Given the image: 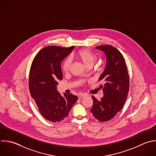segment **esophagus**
<instances>
[{"mask_svg": "<svg viewBox=\"0 0 156 156\" xmlns=\"http://www.w3.org/2000/svg\"><path fill=\"white\" fill-rule=\"evenodd\" d=\"M84 96H85V94H82V93H79L78 94V98H82Z\"/></svg>", "mask_w": 156, "mask_h": 156, "instance_id": "esophagus-1", "label": "esophagus"}]
</instances>
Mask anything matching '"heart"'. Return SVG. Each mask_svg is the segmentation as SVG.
Instances as JSON below:
<instances>
[{
    "instance_id": "b5f03b06",
    "label": "heart",
    "mask_w": 156,
    "mask_h": 156,
    "mask_svg": "<svg viewBox=\"0 0 156 156\" xmlns=\"http://www.w3.org/2000/svg\"><path fill=\"white\" fill-rule=\"evenodd\" d=\"M76 57L80 60L87 67H91L98 59L97 55L90 49H83L79 50L76 54ZM71 59L66 58L62 63V69L64 73H68L71 66Z\"/></svg>"
}]
</instances>
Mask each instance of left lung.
<instances>
[{
    "label": "left lung",
    "instance_id": "obj_1",
    "mask_svg": "<svg viewBox=\"0 0 156 156\" xmlns=\"http://www.w3.org/2000/svg\"><path fill=\"white\" fill-rule=\"evenodd\" d=\"M96 49L104 52L107 57L105 70L99 79L104 96L100 101L92 96L91 109L93 116L101 122L110 120L124 105L129 90V76L122 54L111 45H101Z\"/></svg>",
    "mask_w": 156,
    "mask_h": 156
}]
</instances>
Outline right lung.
Segmentation results:
<instances>
[{
  "label": "right lung",
  "instance_id": "obj_1",
  "mask_svg": "<svg viewBox=\"0 0 156 156\" xmlns=\"http://www.w3.org/2000/svg\"><path fill=\"white\" fill-rule=\"evenodd\" d=\"M74 48L46 46L38 52L30 67V94L40 113L53 122L66 118L77 100V96L69 93L63 96L57 90L58 80L63 79L61 62Z\"/></svg>",
  "mask_w": 156,
  "mask_h": 156
}]
</instances>
